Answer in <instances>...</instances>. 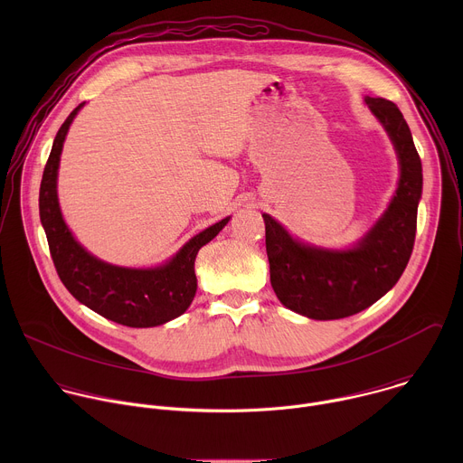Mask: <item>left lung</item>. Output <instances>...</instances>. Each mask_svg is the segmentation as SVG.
Segmentation results:
<instances>
[{"mask_svg": "<svg viewBox=\"0 0 463 463\" xmlns=\"http://www.w3.org/2000/svg\"><path fill=\"white\" fill-rule=\"evenodd\" d=\"M364 102L400 163L398 188L373 227L354 247L326 249L293 238L275 218L261 214L279 300L315 320L345 318L370 307L400 280L414 247L423 174L411 128L393 102L373 97Z\"/></svg>", "mask_w": 463, "mask_h": 463, "instance_id": "1", "label": "left lung"}]
</instances>
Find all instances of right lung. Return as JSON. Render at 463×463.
Here are the masks:
<instances>
[{"instance_id":"obj_1","label":"right lung","mask_w":463,"mask_h":463,"mask_svg":"<svg viewBox=\"0 0 463 463\" xmlns=\"http://www.w3.org/2000/svg\"><path fill=\"white\" fill-rule=\"evenodd\" d=\"M84 104H79L60 126L40 184V220L51 258L61 284L95 313L129 327L161 326L183 315L192 304L197 289L194 273L197 250L218 236L231 216L190 238L157 268H120L88 252L65 225L56 192L63 141Z\"/></svg>"}]
</instances>
